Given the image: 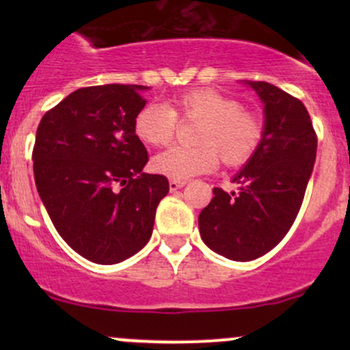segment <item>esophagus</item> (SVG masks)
I'll use <instances>...</instances> for the list:
<instances>
[{"label":"esophagus","mask_w":350,"mask_h":350,"mask_svg":"<svg viewBox=\"0 0 350 350\" xmlns=\"http://www.w3.org/2000/svg\"><path fill=\"white\" fill-rule=\"evenodd\" d=\"M186 185V181H179V179H169V189L171 191H178L179 188Z\"/></svg>","instance_id":"34e87169"}]
</instances>
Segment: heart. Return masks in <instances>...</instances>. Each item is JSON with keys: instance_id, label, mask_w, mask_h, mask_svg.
Here are the masks:
<instances>
[{"instance_id": "1", "label": "heart", "mask_w": 350, "mask_h": 350, "mask_svg": "<svg viewBox=\"0 0 350 350\" xmlns=\"http://www.w3.org/2000/svg\"><path fill=\"white\" fill-rule=\"evenodd\" d=\"M178 116L201 122L195 133L196 147H172L150 162L157 174L186 181L217 169L221 155L227 165H241L259 149L264 123L252 109L235 98L211 88H196L174 98V107L146 105L135 116L133 130L144 144L165 147L178 130Z\"/></svg>"}]
</instances>
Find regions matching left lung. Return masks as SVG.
Instances as JSON below:
<instances>
[{
    "label": "left lung",
    "mask_w": 350,
    "mask_h": 350,
    "mask_svg": "<svg viewBox=\"0 0 350 350\" xmlns=\"http://www.w3.org/2000/svg\"><path fill=\"white\" fill-rule=\"evenodd\" d=\"M249 86L264 103V139L234 178L239 193L213 188L198 218L203 242L232 260L257 259L283 241L317 157V133L305 105L264 81Z\"/></svg>",
    "instance_id": "left-lung-1"
}]
</instances>
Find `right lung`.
Listing matches in <instances>:
<instances>
[{
  "instance_id": "obj_1",
  "label": "right lung",
  "mask_w": 350,
  "mask_h": 350,
  "mask_svg": "<svg viewBox=\"0 0 350 350\" xmlns=\"http://www.w3.org/2000/svg\"><path fill=\"white\" fill-rule=\"evenodd\" d=\"M137 84L74 91L42 116L33 174L44 206L67 245L96 264H116L152 235L159 201L169 193L133 130L146 107Z\"/></svg>"
}]
</instances>
